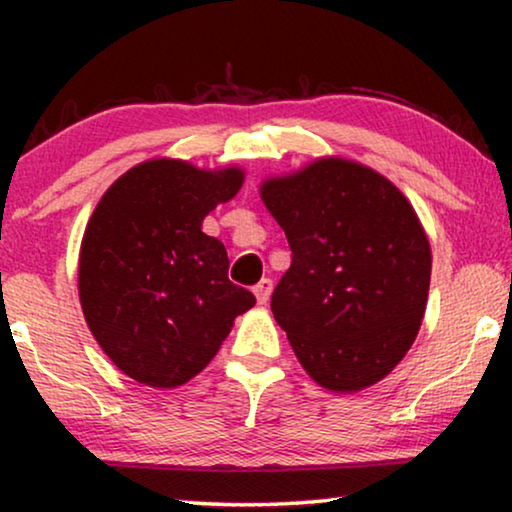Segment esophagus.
<instances>
[{
    "label": "esophagus",
    "mask_w": 512,
    "mask_h": 512,
    "mask_svg": "<svg viewBox=\"0 0 512 512\" xmlns=\"http://www.w3.org/2000/svg\"><path fill=\"white\" fill-rule=\"evenodd\" d=\"M270 293H272V282H270V279H261V282L254 286V296L258 300V305L268 303Z\"/></svg>",
    "instance_id": "34e87169"
}]
</instances>
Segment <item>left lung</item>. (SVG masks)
<instances>
[{
	"mask_svg": "<svg viewBox=\"0 0 512 512\" xmlns=\"http://www.w3.org/2000/svg\"><path fill=\"white\" fill-rule=\"evenodd\" d=\"M291 268L272 314L319 387L356 394L415 342L431 284V244L410 200L373 167L321 156L261 181Z\"/></svg>",
	"mask_w": 512,
	"mask_h": 512,
	"instance_id": "obj_1",
	"label": "left lung"
}]
</instances>
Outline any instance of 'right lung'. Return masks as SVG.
<instances>
[{
    "instance_id": "add662e5",
    "label": "right lung",
    "mask_w": 512,
    "mask_h": 512,
    "mask_svg": "<svg viewBox=\"0 0 512 512\" xmlns=\"http://www.w3.org/2000/svg\"><path fill=\"white\" fill-rule=\"evenodd\" d=\"M244 170L151 158L121 174L90 214L79 300L90 333L139 384L174 389L207 368L237 314L256 305L228 279L226 247L202 233L233 200Z\"/></svg>"
}]
</instances>
